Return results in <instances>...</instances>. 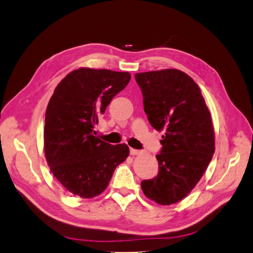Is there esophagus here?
Wrapping results in <instances>:
<instances>
[{
	"mask_svg": "<svg viewBox=\"0 0 253 253\" xmlns=\"http://www.w3.org/2000/svg\"><path fill=\"white\" fill-rule=\"evenodd\" d=\"M141 154H142V151L134 150V148H130V155H132V156H137V155H141Z\"/></svg>",
	"mask_w": 253,
	"mask_h": 253,
	"instance_id": "34e87169",
	"label": "esophagus"
}]
</instances>
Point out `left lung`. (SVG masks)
Masks as SVG:
<instances>
[{
    "instance_id": "8db88e82",
    "label": "left lung",
    "mask_w": 253,
    "mask_h": 253,
    "mask_svg": "<svg viewBox=\"0 0 253 253\" xmlns=\"http://www.w3.org/2000/svg\"><path fill=\"white\" fill-rule=\"evenodd\" d=\"M143 95L144 112L158 131H164L156 155V177L142 180L145 196L171 205L188 196L215 153L211 116L198 84L178 69L134 75Z\"/></svg>"
}]
</instances>
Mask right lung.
<instances>
[{"mask_svg":"<svg viewBox=\"0 0 253 253\" xmlns=\"http://www.w3.org/2000/svg\"><path fill=\"white\" fill-rule=\"evenodd\" d=\"M130 74L79 68L57 84L46 110L43 148L54 177L69 192L94 198L105 191L129 147L111 145L94 135V126Z\"/></svg>","mask_w":253,"mask_h":253,"instance_id":"1","label":"right lung"}]
</instances>
